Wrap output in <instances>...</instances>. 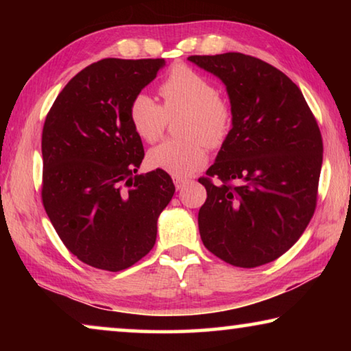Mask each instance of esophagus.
Instances as JSON below:
<instances>
[{
	"instance_id": "esophagus-1",
	"label": "esophagus",
	"mask_w": 351,
	"mask_h": 351,
	"mask_svg": "<svg viewBox=\"0 0 351 351\" xmlns=\"http://www.w3.org/2000/svg\"><path fill=\"white\" fill-rule=\"evenodd\" d=\"M173 182H175V187L176 190H181L186 187V184L189 182L186 178H180V176H173Z\"/></svg>"
}]
</instances>
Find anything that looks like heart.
Wrapping results in <instances>:
<instances>
[{
  "label": "heart",
  "instance_id": "heart-1",
  "mask_svg": "<svg viewBox=\"0 0 351 351\" xmlns=\"http://www.w3.org/2000/svg\"><path fill=\"white\" fill-rule=\"evenodd\" d=\"M159 94L162 105L139 93L133 97L128 117L134 133L145 142L161 138L169 119L184 114L180 134L184 139L164 141L147 154L152 169L186 178L207 162V147L217 148L228 139L234 122L229 100L219 96L210 79L187 64H175L165 75Z\"/></svg>",
  "mask_w": 351,
  "mask_h": 351
}]
</instances>
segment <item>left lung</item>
I'll return each mask as SVG.
<instances>
[{
  "instance_id": "8db88e82",
  "label": "left lung",
  "mask_w": 351,
  "mask_h": 351,
  "mask_svg": "<svg viewBox=\"0 0 351 351\" xmlns=\"http://www.w3.org/2000/svg\"><path fill=\"white\" fill-rule=\"evenodd\" d=\"M187 60L224 83L234 111L228 139L199 178L207 192L201 240L229 265L269 263L300 239L316 209L324 153L316 119L299 86L260 58L226 52Z\"/></svg>"
}]
</instances>
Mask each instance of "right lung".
Returning a JSON list of instances; mask_svg holds the SVG:
<instances>
[{"label":"right lung","mask_w":351,"mask_h":351,"mask_svg":"<svg viewBox=\"0 0 351 351\" xmlns=\"http://www.w3.org/2000/svg\"><path fill=\"white\" fill-rule=\"evenodd\" d=\"M164 64L104 58L74 75L46 116L45 210L64 246L93 268L117 272L145 257L175 193L165 171L138 175L144 147L128 117Z\"/></svg>","instance_id":"1"}]
</instances>
